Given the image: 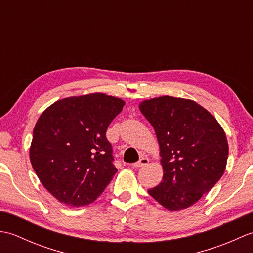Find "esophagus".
Segmentation results:
<instances>
[{
    "label": "esophagus",
    "instance_id": "1",
    "mask_svg": "<svg viewBox=\"0 0 253 253\" xmlns=\"http://www.w3.org/2000/svg\"><path fill=\"white\" fill-rule=\"evenodd\" d=\"M148 163H149V159H148V158H146V157H142L140 160L138 161V162L133 163V164H132V166H133V168H141V166L147 165Z\"/></svg>",
    "mask_w": 253,
    "mask_h": 253
}]
</instances>
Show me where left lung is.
<instances>
[{"instance_id":"obj_1","label":"left lung","mask_w":253,"mask_h":253,"mask_svg":"<svg viewBox=\"0 0 253 253\" xmlns=\"http://www.w3.org/2000/svg\"><path fill=\"white\" fill-rule=\"evenodd\" d=\"M139 109L154 128L163 166L162 181L148 192L169 211L191 207L225 171L228 143L222 126L188 99L160 96Z\"/></svg>"}]
</instances>
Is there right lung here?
<instances>
[{
	"label": "right lung",
	"instance_id": "add662e5",
	"mask_svg": "<svg viewBox=\"0 0 253 253\" xmlns=\"http://www.w3.org/2000/svg\"><path fill=\"white\" fill-rule=\"evenodd\" d=\"M125 102L104 93L56 101L34 128L30 162L41 184L69 207L93 202L117 169L106 129Z\"/></svg>",
	"mask_w": 253,
	"mask_h": 253
}]
</instances>
